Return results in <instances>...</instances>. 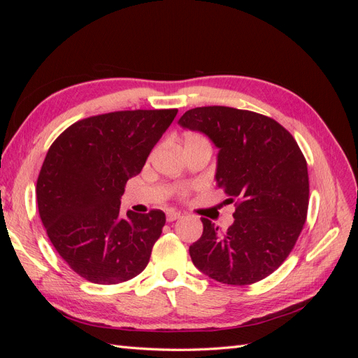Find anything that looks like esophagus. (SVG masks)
<instances>
[{
  "label": "esophagus",
  "mask_w": 358,
  "mask_h": 358,
  "mask_svg": "<svg viewBox=\"0 0 358 358\" xmlns=\"http://www.w3.org/2000/svg\"><path fill=\"white\" fill-rule=\"evenodd\" d=\"M180 212H176V210H169L167 212V221L169 222H173V221H176V220H179L180 218Z\"/></svg>",
  "instance_id": "1"
}]
</instances>
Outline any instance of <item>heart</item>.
<instances>
[{"label":"heart","instance_id":"heart-1","mask_svg":"<svg viewBox=\"0 0 358 358\" xmlns=\"http://www.w3.org/2000/svg\"><path fill=\"white\" fill-rule=\"evenodd\" d=\"M194 140H201V137H199V136H188L185 142H194Z\"/></svg>","mask_w":358,"mask_h":358}]
</instances>
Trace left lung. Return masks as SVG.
Masks as SVG:
<instances>
[{
    "instance_id": "8db88e82",
    "label": "left lung",
    "mask_w": 358,
    "mask_h": 358,
    "mask_svg": "<svg viewBox=\"0 0 358 358\" xmlns=\"http://www.w3.org/2000/svg\"><path fill=\"white\" fill-rule=\"evenodd\" d=\"M178 124L218 148L215 180L237 201L224 233L201 218L203 234L189 246L194 266L221 284L258 282L284 263L306 221L305 157L282 125L249 110L196 107Z\"/></svg>"
}]
</instances>
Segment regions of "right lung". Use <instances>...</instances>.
<instances>
[{"label":"right lung","mask_w":358,"mask_h":358,"mask_svg":"<svg viewBox=\"0 0 358 358\" xmlns=\"http://www.w3.org/2000/svg\"><path fill=\"white\" fill-rule=\"evenodd\" d=\"M178 110H125L73 124L48 150L37 206L52 245L76 273L100 285L133 279L149 263L166 224L162 210L119 215L128 179Z\"/></svg>","instance_id":"add662e5"}]
</instances>
